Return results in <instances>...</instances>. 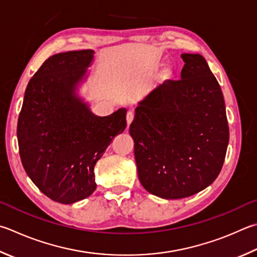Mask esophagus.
I'll return each instance as SVG.
<instances>
[{
  "label": "esophagus",
  "mask_w": 257,
  "mask_h": 257,
  "mask_svg": "<svg viewBox=\"0 0 257 257\" xmlns=\"http://www.w3.org/2000/svg\"><path fill=\"white\" fill-rule=\"evenodd\" d=\"M134 118H135V113L133 112V111H129V112L127 113V116H125V119H127V123H128V125L133 122Z\"/></svg>",
  "instance_id": "1"
}]
</instances>
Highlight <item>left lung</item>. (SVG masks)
Returning <instances> with one entry per match:
<instances>
[{"label":"left lung","mask_w":257,"mask_h":257,"mask_svg":"<svg viewBox=\"0 0 257 257\" xmlns=\"http://www.w3.org/2000/svg\"><path fill=\"white\" fill-rule=\"evenodd\" d=\"M180 80H166L136 109L129 132L138 177L163 199L191 197L217 179L229 127L220 85L199 54H182Z\"/></svg>","instance_id":"left-lung-1"}]
</instances>
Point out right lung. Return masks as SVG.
<instances>
[{
    "label": "right lung",
    "mask_w": 257,
    "mask_h": 257,
    "mask_svg": "<svg viewBox=\"0 0 257 257\" xmlns=\"http://www.w3.org/2000/svg\"><path fill=\"white\" fill-rule=\"evenodd\" d=\"M93 50L51 56L26 88L17 136L26 173L41 192L69 204L96 189L94 166L127 125V110L97 116L75 95Z\"/></svg>",
    "instance_id": "1"
}]
</instances>
